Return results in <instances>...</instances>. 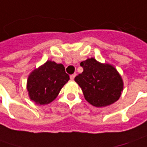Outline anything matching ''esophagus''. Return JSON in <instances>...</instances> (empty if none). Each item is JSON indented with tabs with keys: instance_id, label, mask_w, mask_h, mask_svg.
<instances>
[{
	"instance_id": "1",
	"label": "esophagus",
	"mask_w": 147,
	"mask_h": 147,
	"mask_svg": "<svg viewBox=\"0 0 147 147\" xmlns=\"http://www.w3.org/2000/svg\"><path fill=\"white\" fill-rule=\"evenodd\" d=\"M75 76H76V74H71V75H70V79H72V80H74V78H75Z\"/></svg>"
}]
</instances>
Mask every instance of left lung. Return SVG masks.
<instances>
[{
    "label": "left lung",
    "instance_id": "obj_1",
    "mask_svg": "<svg viewBox=\"0 0 147 147\" xmlns=\"http://www.w3.org/2000/svg\"><path fill=\"white\" fill-rule=\"evenodd\" d=\"M83 72L75 77V82L82 88L85 99L96 107L107 106L120 97L123 80L115 69L103 65L94 58L80 63Z\"/></svg>",
    "mask_w": 147,
    "mask_h": 147
}]
</instances>
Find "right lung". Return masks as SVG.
I'll return each instance as SVG.
<instances>
[{
    "instance_id": "add662e5",
    "label": "right lung",
    "mask_w": 147,
    "mask_h": 147,
    "mask_svg": "<svg viewBox=\"0 0 147 147\" xmlns=\"http://www.w3.org/2000/svg\"><path fill=\"white\" fill-rule=\"evenodd\" d=\"M69 80L64 65L47 61L28 77L27 88L32 100L46 105L56 98L61 88Z\"/></svg>"
}]
</instances>
